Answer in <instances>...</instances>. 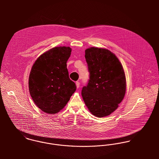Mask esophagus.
Listing matches in <instances>:
<instances>
[{
	"label": "esophagus",
	"mask_w": 159,
	"mask_h": 159,
	"mask_svg": "<svg viewBox=\"0 0 159 159\" xmlns=\"http://www.w3.org/2000/svg\"><path fill=\"white\" fill-rule=\"evenodd\" d=\"M80 82H78V81H76V88H80Z\"/></svg>",
	"instance_id": "34e87169"
}]
</instances>
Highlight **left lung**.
Listing matches in <instances>:
<instances>
[{"instance_id":"8db88e82","label":"left lung","mask_w":159,"mask_h":159,"mask_svg":"<svg viewBox=\"0 0 159 159\" xmlns=\"http://www.w3.org/2000/svg\"><path fill=\"white\" fill-rule=\"evenodd\" d=\"M90 79L81 94L88 110L98 117L110 115L119 107L126 92L123 67L110 50L91 47L85 50Z\"/></svg>"}]
</instances>
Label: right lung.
<instances>
[{"instance_id":"right-lung-1","label":"right lung","mask_w":159,"mask_h":159,"mask_svg":"<svg viewBox=\"0 0 159 159\" xmlns=\"http://www.w3.org/2000/svg\"><path fill=\"white\" fill-rule=\"evenodd\" d=\"M71 52L69 46L52 48L40 55L32 67L29 92L35 104L45 113L59 112L76 91L67 68Z\"/></svg>"}]
</instances>
